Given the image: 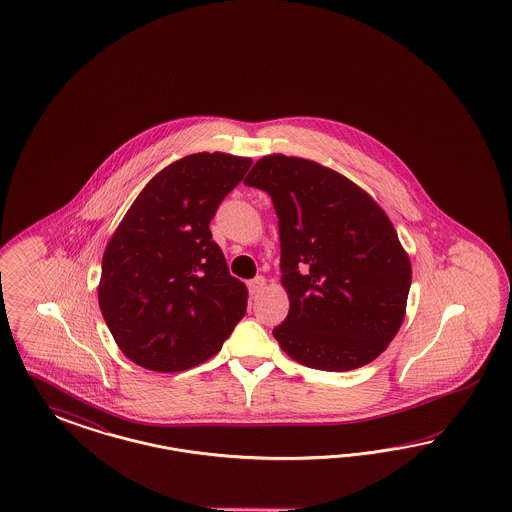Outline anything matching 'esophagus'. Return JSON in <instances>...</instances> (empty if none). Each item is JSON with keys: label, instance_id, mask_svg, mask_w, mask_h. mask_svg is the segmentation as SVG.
I'll return each instance as SVG.
<instances>
[{"label": "esophagus", "instance_id": "34e87169", "mask_svg": "<svg viewBox=\"0 0 512 512\" xmlns=\"http://www.w3.org/2000/svg\"><path fill=\"white\" fill-rule=\"evenodd\" d=\"M264 285H266V279H264L263 276L251 279V281H248L249 293H251V295H257L259 291H263Z\"/></svg>", "mask_w": 512, "mask_h": 512}]
</instances>
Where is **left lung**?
<instances>
[{
    "label": "left lung",
    "instance_id": "obj_1",
    "mask_svg": "<svg viewBox=\"0 0 512 512\" xmlns=\"http://www.w3.org/2000/svg\"><path fill=\"white\" fill-rule=\"evenodd\" d=\"M274 202L289 315L272 330L296 362L325 372L370 364L402 326L411 263L387 214L340 172L283 154L244 180Z\"/></svg>",
    "mask_w": 512,
    "mask_h": 512
}]
</instances>
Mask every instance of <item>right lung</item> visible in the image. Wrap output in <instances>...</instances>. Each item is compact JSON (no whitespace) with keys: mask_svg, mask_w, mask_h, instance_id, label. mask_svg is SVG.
I'll use <instances>...</instances> for the list:
<instances>
[{"mask_svg":"<svg viewBox=\"0 0 512 512\" xmlns=\"http://www.w3.org/2000/svg\"><path fill=\"white\" fill-rule=\"evenodd\" d=\"M249 167V157L186 155L155 174L112 234L99 308L122 353L142 368L199 366L244 317L248 289L229 274L210 221Z\"/></svg>","mask_w":512,"mask_h":512,"instance_id":"right-lung-1","label":"right lung"}]
</instances>
